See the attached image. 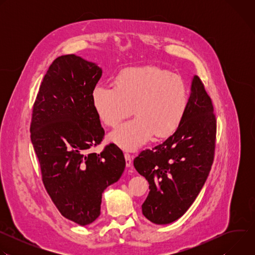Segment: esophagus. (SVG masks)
<instances>
[{
	"mask_svg": "<svg viewBox=\"0 0 255 255\" xmlns=\"http://www.w3.org/2000/svg\"><path fill=\"white\" fill-rule=\"evenodd\" d=\"M124 156H125V160H126V166H127V167H130L131 164H132L133 155H130L129 153H125Z\"/></svg>",
	"mask_w": 255,
	"mask_h": 255,
	"instance_id": "obj_1",
	"label": "esophagus"
}]
</instances>
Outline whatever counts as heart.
<instances>
[{"label": "heart", "mask_w": 255, "mask_h": 255, "mask_svg": "<svg viewBox=\"0 0 255 255\" xmlns=\"http://www.w3.org/2000/svg\"><path fill=\"white\" fill-rule=\"evenodd\" d=\"M92 102L101 121L115 127L134 112L133 119L109 135L120 148L134 151L155 138L170 136L185 117L188 93L180 78L155 66L123 70L116 86L100 83L92 92Z\"/></svg>", "instance_id": "heart-1"}]
</instances>
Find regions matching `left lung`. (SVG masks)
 <instances>
[{"label": "left lung", "instance_id": "obj_1", "mask_svg": "<svg viewBox=\"0 0 255 255\" xmlns=\"http://www.w3.org/2000/svg\"><path fill=\"white\" fill-rule=\"evenodd\" d=\"M215 139L212 101L199 77L194 76L179 127L151 150H143L133 162L149 184L142 214L150 222L169 224L189 210L211 170Z\"/></svg>", "mask_w": 255, "mask_h": 255}]
</instances>
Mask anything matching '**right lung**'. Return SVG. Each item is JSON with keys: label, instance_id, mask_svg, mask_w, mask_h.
<instances>
[{"label": "right lung", "instance_id": "1", "mask_svg": "<svg viewBox=\"0 0 255 255\" xmlns=\"http://www.w3.org/2000/svg\"><path fill=\"white\" fill-rule=\"evenodd\" d=\"M102 74L75 54L57 57L41 83L30 127L47 193L63 217L82 226L100 216L102 194L126 165L115 144L91 152L105 134L92 102Z\"/></svg>", "mask_w": 255, "mask_h": 255}]
</instances>
